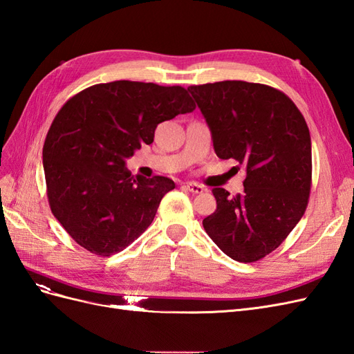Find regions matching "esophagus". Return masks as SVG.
<instances>
[{
	"label": "esophagus",
	"instance_id": "obj_1",
	"mask_svg": "<svg viewBox=\"0 0 354 354\" xmlns=\"http://www.w3.org/2000/svg\"><path fill=\"white\" fill-rule=\"evenodd\" d=\"M185 187H186L189 192H192V194H202V192L205 190L201 185L195 183V181H187V183L185 185Z\"/></svg>",
	"mask_w": 354,
	"mask_h": 354
}]
</instances>
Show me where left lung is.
Masks as SVG:
<instances>
[{"label":"left lung","instance_id":"obj_1","mask_svg":"<svg viewBox=\"0 0 354 354\" xmlns=\"http://www.w3.org/2000/svg\"><path fill=\"white\" fill-rule=\"evenodd\" d=\"M211 130L214 151L246 169L243 192L212 194L217 209L203 229L239 263L274 251L307 208L312 187V140L304 116L282 91L264 84L221 81L187 88Z\"/></svg>","mask_w":354,"mask_h":354}]
</instances>
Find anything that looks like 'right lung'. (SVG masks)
Returning a JSON list of instances; mask_svg holds the SVG:
<instances>
[{
	"mask_svg": "<svg viewBox=\"0 0 354 354\" xmlns=\"http://www.w3.org/2000/svg\"><path fill=\"white\" fill-rule=\"evenodd\" d=\"M195 109L187 90L153 82L95 84L69 99L42 147L53 216L91 254L109 257L151 226L171 178L131 176L125 159L151 145L158 124Z\"/></svg>",
	"mask_w": 354,
	"mask_h": 354,
	"instance_id": "add662e5",
	"label": "right lung"
}]
</instances>
